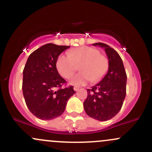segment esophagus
<instances>
[{
  "label": "esophagus",
  "mask_w": 152,
  "mask_h": 152,
  "mask_svg": "<svg viewBox=\"0 0 152 152\" xmlns=\"http://www.w3.org/2000/svg\"><path fill=\"white\" fill-rule=\"evenodd\" d=\"M74 90L75 91H78L79 90V87H78V86H74Z\"/></svg>",
  "instance_id": "34e87169"
}]
</instances>
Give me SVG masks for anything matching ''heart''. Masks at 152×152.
<instances>
[{
    "label": "heart",
    "instance_id": "1",
    "mask_svg": "<svg viewBox=\"0 0 152 152\" xmlns=\"http://www.w3.org/2000/svg\"><path fill=\"white\" fill-rule=\"evenodd\" d=\"M78 66L81 73L74 76L70 82L71 84L81 86L89 80L96 82L102 79L109 69V61L99 50L88 46L61 54L57 59V70L66 78H71L78 70Z\"/></svg>",
    "mask_w": 152,
    "mask_h": 152
}]
</instances>
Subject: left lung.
Returning <instances> with one entry per match:
<instances>
[{"label":"left lung","mask_w":152,"mask_h":152,"mask_svg":"<svg viewBox=\"0 0 152 152\" xmlns=\"http://www.w3.org/2000/svg\"><path fill=\"white\" fill-rule=\"evenodd\" d=\"M93 45L104 48L109 70L99 83L87 89L83 108L88 116L104 121L112 118L121 110L126 96L127 77L122 59L114 48L103 43Z\"/></svg>","instance_id":"obj_1"}]
</instances>
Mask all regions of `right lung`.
Wrapping results in <instances>:
<instances>
[{"label":"right lung","instance_id":"obj_1","mask_svg":"<svg viewBox=\"0 0 152 152\" xmlns=\"http://www.w3.org/2000/svg\"><path fill=\"white\" fill-rule=\"evenodd\" d=\"M69 48L47 43L28 58L23 71V94L28 109L40 119L60 116L68 100L76 93L72 86L62 88L66 81L56 69L59 55Z\"/></svg>","mask_w":152,"mask_h":152}]
</instances>
